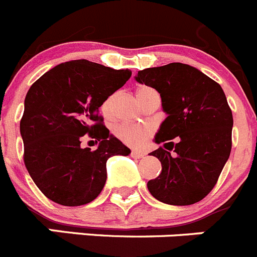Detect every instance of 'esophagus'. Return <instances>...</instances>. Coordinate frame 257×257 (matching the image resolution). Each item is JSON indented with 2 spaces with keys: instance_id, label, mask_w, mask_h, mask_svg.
<instances>
[{
  "instance_id": "esophagus-1",
  "label": "esophagus",
  "mask_w": 257,
  "mask_h": 257,
  "mask_svg": "<svg viewBox=\"0 0 257 257\" xmlns=\"http://www.w3.org/2000/svg\"><path fill=\"white\" fill-rule=\"evenodd\" d=\"M131 156L133 158H142V157H145V153L141 152V151H132Z\"/></svg>"
}]
</instances>
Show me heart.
Returning a JSON list of instances; mask_svg holds the SVG:
<instances>
[{
	"mask_svg": "<svg viewBox=\"0 0 257 257\" xmlns=\"http://www.w3.org/2000/svg\"><path fill=\"white\" fill-rule=\"evenodd\" d=\"M137 97L140 100L141 104L147 100L148 96L157 93L152 87L148 86H141L137 88ZM110 104H111V99H107L102 105V112L105 115L109 114L110 111ZM114 134L121 141L125 143L126 146H131L134 148H140L146 145L151 136H152V128L150 125H145V124H132V123H121L117 124L114 128Z\"/></svg>",
	"mask_w": 257,
	"mask_h": 257,
	"instance_id": "obj_1",
	"label": "heart"
}]
</instances>
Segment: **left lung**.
<instances>
[{"label": "left lung", "instance_id": "1", "mask_svg": "<svg viewBox=\"0 0 257 257\" xmlns=\"http://www.w3.org/2000/svg\"><path fill=\"white\" fill-rule=\"evenodd\" d=\"M136 80L158 91L167 114L155 137L164 147L150 153L162 171L148 181V190L166 204L198 203L214 188L231 153L233 116L226 95L219 83L184 63L143 69Z\"/></svg>", "mask_w": 257, "mask_h": 257}]
</instances>
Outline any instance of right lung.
Returning a JSON list of instances; mask_svg holds the SVG:
<instances>
[{
  "mask_svg": "<svg viewBox=\"0 0 257 257\" xmlns=\"http://www.w3.org/2000/svg\"><path fill=\"white\" fill-rule=\"evenodd\" d=\"M131 76L129 69L77 59L49 69L29 88L20 121L24 162L48 199L66 207L87 204L104 188L107 160L131 153L99 115ZM86 134L99 142L97 150L80 147Z\"/></svg>",
  "mask_w": 257,
  "mask_h": 257,
  "instance_id": "obj_1",
  "label": "right lung"
}]
</instances>
